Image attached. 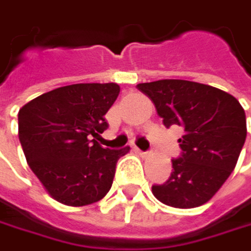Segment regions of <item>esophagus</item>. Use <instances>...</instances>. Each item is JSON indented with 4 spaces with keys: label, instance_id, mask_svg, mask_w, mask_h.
<instances>
[{
    "label": "esophagus",
    "instance_id": "1",
    "mask_svg": "<svg viewBox=\"0 0 251 251\" xmlns=\"http://www.w3.org/2000/svg\"><path fill=\"white\" fill-rule=\"evenodd\" d=\"M135 149H136V152H138V153H139L141 156H148V155H149V152H144V151H141L139 148H135Z\"/></svg>",
    "mask_w": 251,
    "mask_h": 251
}]
</instances>
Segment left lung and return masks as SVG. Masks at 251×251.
Returning <instances> with one entry per match:
<instances>
[{
    "mask_svg": "<svg viewBox=\"0 0 251 251\" xmlns=\"http://www.w3.org/2000/svg\"><path fill=\"white\" fill-rule=\"evenodd\" d=\"M136 89L151 99L167 127H184L178 139L182 155L172 159L168 181L152 185L153 197L175 208L205 204L236 168L247 135L244 109L230 93L190 80H156Z\"/></svg>",
    "mask_w": 251,
    "mask_h": 251,
    "instance_id": "left-lung-1",
    "label": "left lung"
}]
</instances>
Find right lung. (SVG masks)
Returning <instances> with one entry per match:
<instances>
[{
    "label": "right lung",
    "instance_id": "1",
    "mask_svg": "<svg viewBox=\"0 0 251 251\" xmlns=\"http://www.w3.org/2000/svg\"><path fill=\"white\" fill-rule=\"evenodd\" d=\"M121 92L116 83H77L47 92L18 112L25 159L56 201L83 207L109 193L116 162L129 152L102 148L104 115Z\"/></svg>",
    "mask_w": 251,
    "mask_h": 251
}]
</instances>
